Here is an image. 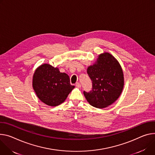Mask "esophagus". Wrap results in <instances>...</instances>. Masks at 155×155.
I'll list each match as a JSON object with an SVG mask.
<instances>
[{"mask_svg":"<svg viewBox=\"0 0 155 155\" xmlns=\"http://www.w3.org/2000/svg\"><path fill=\"white\" fill-rule=\"evenodd\" d=\"M75 86L77 87V88H80L81 87V84L80 83H77L75 84Z\"/></svg>","mask_w":155,"mask_h":155,"instance_id":"esophagus-1","label":"esophagus"}]
</instances>
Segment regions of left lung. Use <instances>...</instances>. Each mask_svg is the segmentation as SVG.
<instances>
[{
    "label": "left lung",
    "mask_w": 155,
    "mask_h": 155,
    "mask_svg": "<svg viewBox=\"0 0 155 155\" xmlns=\"http://www.w3.org/2000/svg\"><path fill=\"white\" fill-rule=\"evenodd\" d=\"M87 74L93 88L90 93H83L90 105L103 109L118 99L124 88V77L122 68L113 55L109 52L100 54L88 67Z\"/></svg>",
    "instance_id": "obj_1"
}]
</instances>
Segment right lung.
I'll list each match as a JSON object with an SVG mask.
<instances>
[{"mask_svg":"<svg viewBox=\"0 0 155 155\" xmlns=\"http://www.w3.org/2000/svg\"><path fill=\"white\" fill-rule=\"evenodd\" d=\"M32 85L39 99L49 106L64 103L75 88L70 84L67 74L60 72L58 67L48 64H42L35 70Z\"/></svg>","mask_w":155,"mask_h":155,"instance_id":"1","label":"right lung"}]
</instances>
